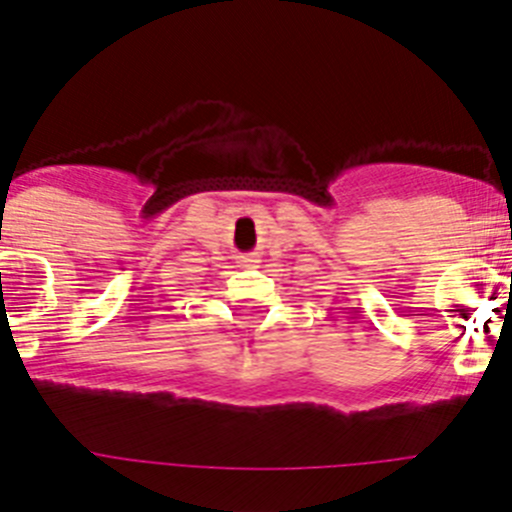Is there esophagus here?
Segmentation results:
<instances>
[{"mask_svg":"<svg viewBox=\"0 0 512 512\" xmlns=\"http://www.w3.org/2000/svg\"><path fill=\"white\" fill-rule=\"evenodd\" d=\"M242 265H245V267H255L257 260H255V257H245V260H242Z\"/></svg>","mask_w":512,"mask_h":512,"instance_id":"esophagus-1","label":"esophagus"}]
</instances>
